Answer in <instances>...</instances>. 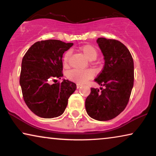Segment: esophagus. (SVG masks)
<instances>
[{
    "label": "esophagus",
    "instance_id": "1",
    "mask_svg": "<svg viewBox=\"0 0 156 156\" xmlns=\"http://www.w3.org/2000/svg\"><path fill=\"white\" fill-rule=\"evenodd\" d=\"M82 85L81 84H76V88H77V89H79L80 87H82Z\"/></svg>",
    "mask_w": 156,
    "mask_h": 156
}]
</instances>
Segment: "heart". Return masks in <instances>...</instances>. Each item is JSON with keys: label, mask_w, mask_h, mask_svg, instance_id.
Wrapping results in <instances>:
<instances>
[{"label": "heart", "mask_w": 156, "mask_h": 156, "mask_svg": "<svg viewBox=\"0 0 156 156\" xmlns=\"http://www.w3.org/2000/svg\"><path fill=\"white\" fill-rule=\"evenodd\" d=\"M81 52H82L85 57H87L89 60H94L97 57L98 52L95 47L89 44H84L80 48ZM71 55L70 51H67L65 52L63 57V64L65 67H67L69 62V58ZM93 72L91 70H78V69H72L67 72V77L69 80L73 81V82L78 83H84L87 81L92 77Z\"/></svg>", "instance_id": "b5f03b06"}]
</instances>
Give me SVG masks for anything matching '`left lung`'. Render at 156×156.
Instances as JSON below:
<instances>
[{"label": "left lung", "mask_w": 156, "mask_h": 156, "mask_svg": "<svg viewBox=\"0 0 156 156\" xmlns=\"http://www.w3.org/2000/svg\"><path fill=\"white\" fill-rule=\"evenodd\" d=\"M97 42L105 62L94 81L104 88H91L85 108L91 118L108 121L120 114L129 102L133 87V60L128 48L118 40L99 37Z\"/></svg>", "instance_id": "left-lung-1"}]
</instances>
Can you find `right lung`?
I'll list each match as a JSON object with an SVG mask.
<instances>
[{
  "mask_svg": "<svg viewBox=\"0 0 156 156\" xmlns=\"http://www.w3.org/2000/svg\"><path fill=\"white\" fill-rule=\"evenodd\" d=\"M72 45L57 40H42L34 43L23 57L20 76L23 99L31 112L41 118L62 114L76 90L75 83L67 80L49 84L63 76L62 55Z\"/></svg>",
  "mask_w": 156,
  "mask_h": 156,
  "instance_id": "right-lung-1",
  "label": "right lung"
}]
</instances>
